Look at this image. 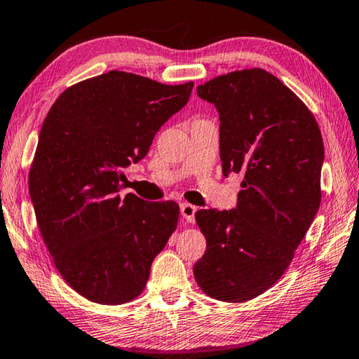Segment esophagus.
<instances>
[{"label":"esophagus","mask_w":359,"mask_h":359,"mask_svg":"<svg viewBox=\"0 0 359 359\" xmlns=\"http://www.w3.org/2000/svg\"><path fill=\"white\" fill-rule=\"evenodd\" d=\"M196 208H194L193 204H188L184 203L180 205V212H182V217L185 218L187 223H193L194 222V214H196Z\"/></svg>","instance_id":"obj_1"}]
</instances>
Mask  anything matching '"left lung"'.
<instances>
[{
	"instance_id": "obj_1",
	"label": "left lung",
	"mask_w": 359,
	"mask_h": 359,
	"mask_svg": "<svg viewBox=\"0 0 359 359\" xmlns=\"http://www.w3.org/2000/svg\"><path fill=\"white\" fill-rule=\"evenodd\" d=\"M220 115L223 174H244L234 210L194 214L208 241L193 274L205 294L238 304L288 269L321 203L325 147L317 120L276 76L233 71L198 85Z\"/></svg>"
}]
</instances>
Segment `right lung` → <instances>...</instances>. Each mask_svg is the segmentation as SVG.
Masks as SVG:
<instances>
[{"instance_id":"obj_1","label":"right lung","mask_w":359,"mask_h":359,"mask_svg":"<svg viewBox=\"0 0 359 359\" xmlns=\"http://www.w3.org/2000/svg\"><path fill=\"white\" fill-rule=\"evenodd\" d=\"M191 90L193 82L109 71L71 85L48 111L28 172L29 196L53 264L85 299L120 306L137 297L177 228V203L118 191L121 169L147 155Z\"/></svg>"}]
</instances>
